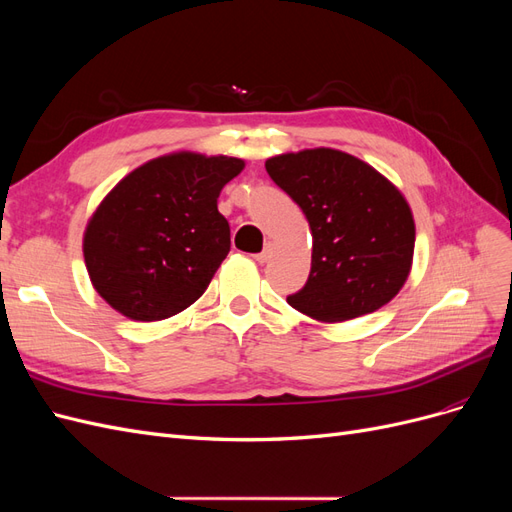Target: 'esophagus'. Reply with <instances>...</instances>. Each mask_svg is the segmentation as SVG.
Returning a JSON list of instances; mask_svg holds the SVG:
<instances>
[{"instance_id":"obj_1","label":"esophagus","mask_w":512,"mask_h":512,"mask_svg":"<svg viewBox=\"0 0 512 512\" xmlns=\"http://www.w3.org/2000/svg\"><path fill=\"white\" fill-rule=\"evenodd\" d=\"M271 254H273V252H271V247H265V250H262L260 254H256V256H254V260H256V262H260V265H265V262H269Z\"/></svg>"}]
</instances>
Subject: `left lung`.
Segmentation results:
<instances>
[{
    "label": "left lung",
    "instance_id": "8db88e82",
    "mask_svg": "<svg viewBox=\"0 0 512 512\" xmlns=\"http://www.w3.org/2000/svg\"><path fill=\"white\" fill-rule=\"evenodd\" d=\"M267 173L312 228V271L288 297L301 314L342 322L371 314L406 284L414 220L406 198L376 168L337 149L267 160Z\"/></svg>",
    "mask_w": 512,
    "mask_h": 512
}]
</instances>
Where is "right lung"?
<instances>
[{
    "label": "right lung",
    "instance_id": "1",
    "mask_svg": "<svg viewBox=\"0 0 512 512\" xmlns=\"http://www.w3.org/2000/svg\"><path fill=\"white\" fill-rule=\"evenodd\" d=\"M243 166L239 158L181 151L123 177L91 215L83 239L100 297L141 322L170 318L200 299L230 252L218 196Z\"/></svg>",
    "mask_w": 512,
    "mask_h": 512
}]
</instances>
